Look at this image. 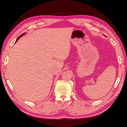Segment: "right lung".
I'll return each instance as SVG.
<instances>
[{
  "mask_svg": "<svg viewBox=\"0 0 127 127\" xmlns=\"http://www.w3.org/2000/svg\"><path fill=\"white\" fill-rule=\"evenodd\" d=\"M24 34H25V33H22V34H21V35H20V36H19L18 37H17V39H16V42H17V40H18V39H19L20 38V37H21V36H23Z\"/></svg>",
  "mask_w": 127,
  "mask_h": 127,
  "instance_id": "add662e5",
  "label": "right lung"
}]
</instances>
